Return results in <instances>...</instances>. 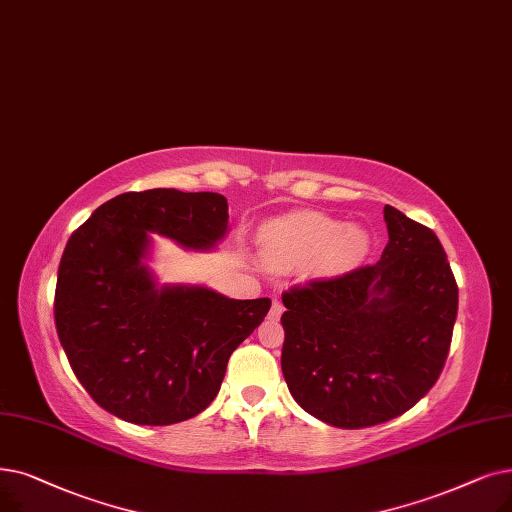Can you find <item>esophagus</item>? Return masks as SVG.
Here are the masks:
<instances>
[{
  "label": "esophagus",
  "instance_id": "1",
  "mask_svg": "<svg viewBox=\"0 0 512 512\" xmlns=\"http://www.w3.org/2000/svg\"><path fill=\"white\" fill-rule=\"evenodd\" d=\"M282 311H284L282 303H280L278 299H274V303H272V311H270V316H272L274 320H280V316H282Z\"/></svg>",
  "mask_w": 512,
  "mask_h": 512
}]
</instances>
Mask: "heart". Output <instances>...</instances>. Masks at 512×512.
Here are the masks:
<instances>
[{"instance_id": "heart-1", "label": "heart", "mask_w": 512, "mask_h": 512, "mask_svg": "<svg viewBox=\"0 0 512 512\" xmlns=\"http://www.w3.org/2000/svg\"><path fill=\"white\" fill-rule=\"evenodd\" d=\"M370 234L322 213H297L272 221L261 232V251L272 263L316 259L324 274H345L368 259Z\"/></svg>"}]
</instances>
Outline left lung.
Returning <instances> with one entry per match:
<instances>
[{"label": "left lung", "instance_id": "left-lung-1", "mask_svg": "<svg viewBox=\"0 0 512 512\" xmlns=\"http://www.w3.org/2000/svg\"><path fill=\"white\" fill-rule=\"evenodd\" d=\"M381 261L282 295V374L295 402L339 429L408 412L439 379L458 286L433 230L385 205Z\"/></svg>", "mask_w": 512, "mask_h": 512}]
</instances>
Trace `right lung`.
<instances>
[{"label":"right lung","mask_w":512,"mask_h":512,"mask_svg":"<svg viewBox=\"0 0 512 512\" xmlns=\"http://www.w3.org/2000/svg\"><path fill=\"white\" fill-rule=\"evenodd\" d=\"M152 234L207 253L228 234L217 192H125L73 232L60 259L54 318L66 358L94 402L133 425L201 414L232 351L272 301L230 299L203 284H161Z\"/></svg>","instance_id":"add662e5"}]
</instances>
